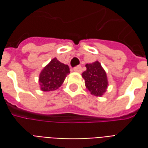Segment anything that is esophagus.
Masks as SVG:
<instances>
[{"label":"esophagus","mask_w":148,"mask_h":148,"mask_svg":"<svg viewBox=\"0 0 148 148\" xmlns=\"http://www.w3.org/2000/svg\"><path fill=\"white\" fill-rule=\"evenodd\" d=\"M74 71H75V72H77V73H81L82 71V66H77L74 68Z\"/></svg>","instance_id":"esophagus-1"}]
</instances>
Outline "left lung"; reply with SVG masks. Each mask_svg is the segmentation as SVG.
<instances>
[{"label": "left lung", "instance_id": "1", "mask_svg": "<svg viewBox=\"0 0 148 148\" xmlns=\"http://www.w3.org/2000/svg\"><path fill=\"white\" fill-rule=\"evenodd\" d=\"M86 71L82 76L85 79L87 90L94 96L101 97L108 87V79L105 70L98 61L86 65Z\"/></svg>", "mask_w": 148, "mask_h": 148}]
</instances>
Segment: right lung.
Here are the masks:
<instances>
[{"instance_id": "right-lung-1", "label": "right lung", "mask_w": 148, "mask_h": 148, "mask_svg": "<svg viewBox=\"0 0 148 148\" xmlns=\"http://www.w3.org/2000/svg\"><path fill=\"white\" fill-rule=\"evenodd\" d=\"M69 73L70 68L67 65L60 62L56 58H53L39 74L40 89L45 92L57 90L63 83Z\"/></svg>"}]
</instances>
